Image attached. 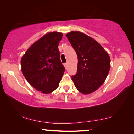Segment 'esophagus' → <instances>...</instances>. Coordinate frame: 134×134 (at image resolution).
Returning <instances> with one entry per match:
<instances>
[{
    "instance_id": "34e87169",
    "label": "esophagus",
    "mask_w": 134,
    "mask_h": 134,
    "mask_svg": "<svg viewBox=\"0 0 134 134\" xmlns=\"http://www.w3.org/2000/svg\"><path fill=\"white\" fill-rule=\"evenodd\" d=\"M64 66L65 67L66 69H67V68H68V63H64Z\"/></svg>"
}]
</instances>
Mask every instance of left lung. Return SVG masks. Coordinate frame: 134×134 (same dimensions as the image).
<instances>
[{
  "label": "left lung",
  "instance_id": "1",
  "mask_svg": "<svg viewBox=\"0 0 134 134\" xmlns=\"http://www.w3.org/2000/svg\"><path fill=\"white\" fill-rule=\"evenodd\" d=\"M78 58L77 72L71 77L75 87L83 94L98 90L107 78L110 58L102 46L83 33L72 31L66 34Z\"/></svg>",
  "mask_w": 134,
  "mask_h": 134
}]
</instances>
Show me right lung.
<instances>
[{"label":"right lung","instance_id":"add662e5","mask_svg":"<svg viewBox=\"0 0 134 134\" xmlns=\"http://www.w3.org/2000/svg\"><path fill=\"white\" fill-rule=\"evenodd\" d=\"M63 34L48 32L33 44L22 57V72L27 82L43 94L57 88L65 68L58 46Z\"/></svg>","mask_w":134,"mask_h":134}]
</instances>
